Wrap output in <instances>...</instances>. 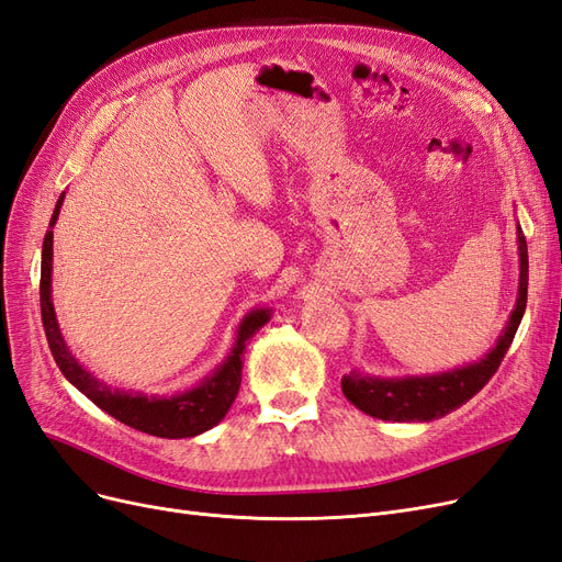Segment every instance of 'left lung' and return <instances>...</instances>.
<instances>
[{"label":"left lung","instance_id":"8db88e82","mask_svg":"<svg viewBox=\"0 0 562 562\" xmlns=\"http://www.w3.org/2000/svg\"><path fill=\"white\" fill-rule=\"evenodd\" d=\"M516 233L520 257L518 299L509 322H506L502 336L497 338V346L474 364L434 375L375 378L361 371H350L340 380L342 394L350 404L380 420L429 423L460 408L479 390H483V385L499 369L506 350H509L525 313V303H528V243H525L520 226H516Z\"/></svg>","mask_w":562,"mask_h":562}]
</instances>
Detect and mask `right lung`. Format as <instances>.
<instances>
[{"label":"right lung","mask_w":562,"mask_h":562,"mask_svg":"<svg viewBox=\"0 0 562 562\" xmlns=\"http://www.w3.org/2000/svg\"><path fill=\"white\" fill-rule=\"evenodd\" d=\"M65 201V193L58 198L56 210H53L50 224L42 247V282H40V301H42V322L53 359L60 367L63 375L75 385L81 394H86L90 402L100 406L104 413H110L119 423L128 425L133 429L147 431L151 437L160 439H189L195 434H203L212 429L216 423L224 420L231 404L235 402V394L240 390L243 380V352L247 348V340L255 336L263 324L270 319L268 307H259L245 315L235 336L233 348L224 364L214 369L201 385H195L187 392H179L172 396H156V394H142V392H125L112 390L98 380L93 373L86 371L75 355L69 352L67 342L60 334L56 311H53L50 301V270H53V226L58 222L60 205Z\"/></svg>","instance_id":"right-lung-1"}]
</instances>
